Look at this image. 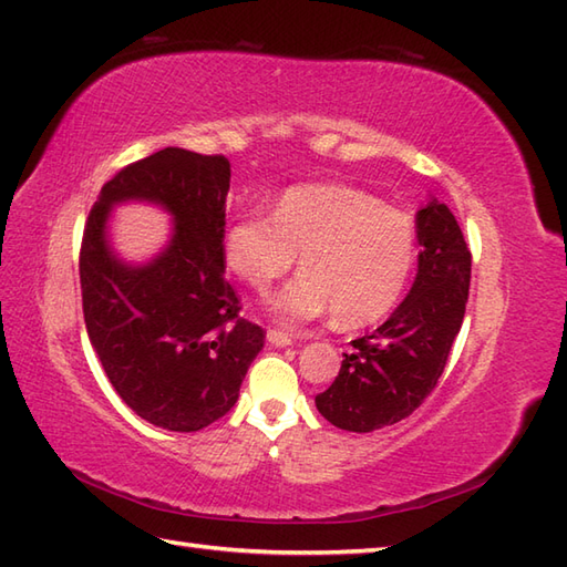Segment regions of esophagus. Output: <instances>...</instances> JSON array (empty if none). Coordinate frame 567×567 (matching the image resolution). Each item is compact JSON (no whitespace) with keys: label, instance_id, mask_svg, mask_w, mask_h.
<instances>
[{"label":"esophagus","instance_id":"1","mask_svg":"<svg viewBox=\"0 0 567 567\" xmlns=\"http://www.w3.org/2000/svg\"><path fill=\"white\" fill-rule=\"evenodd\" d=\"M268 340L272 346L285 348V346H292L297 338L292 333H282V331H275V328H272V331H268Z\"/></svg>","mask_w":567,"mask_h":567}]
</instances>
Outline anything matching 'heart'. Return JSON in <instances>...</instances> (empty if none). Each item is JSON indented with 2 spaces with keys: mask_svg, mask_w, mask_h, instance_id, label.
<instances>
[{
  "mask_svg": "<svg viewBox=\"0 0 567 567\" xmlns=\"http://www.w3.org/2000/svg\"><path fill=\"white\" fill-rule=\"evenodd\" d=\"M227 268L256 289L292 270L305 272L272 297L285 323L333 309L346 328L374 323L399 305L415 266L413 221L374 195L346 186L289 190L275 215L244 213L221 241Z\"/></svg>",
  "mask_w": 567,
  "mask_h": 567,
  "instance_id": "b5f03b06",
  "label": "heart"
}]
</instances>
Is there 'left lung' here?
Here are the masks:
<instances>
[{
	"label": "left lung",
	"instance_id": "left-lung-1",
	"mask_svg": "<svg viewBox=\"0 0 567 567\" xmlns=\"http://www.w3.org/2000/svg\"><path fill=\"white\" fill-rule=\"evenodd\" d=\"M417 275L411 292L374 333L352 340L336 381L316 396L328 423L372 432L399 423L437 386L462 328L471 251L452 209L432 200L415 217Z\"/></svg>",
	"mask_w": 567,
	"mask_h": 567
}]
</instances>
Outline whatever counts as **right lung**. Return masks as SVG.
Instances as JSON below:
<instances>
[{"label": "right lung", "mask_w": 567, "mask_h": 567, "mask_svg": "<svg viewBox=\"0 0 567 567\" xmlns=\"http://www.w3.org/2000/svg\"><path fill=\"white\" fill-rule=\"evenodd\" d=\"M229 159L178 147L127 164L105 183L86 219L79 282L91 346L113 389L147 423L195 432L227 415L266 331L239 316L224 278ZM164 204L175 239L150 267H123L104 244L111 204Z\"/></svg>", "instance_id": "obj_1"}]
</instances>
